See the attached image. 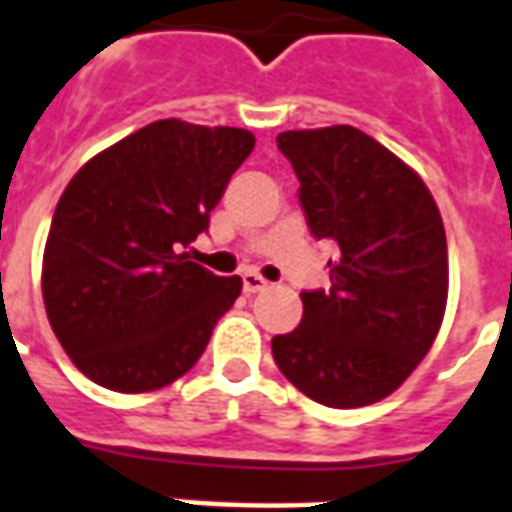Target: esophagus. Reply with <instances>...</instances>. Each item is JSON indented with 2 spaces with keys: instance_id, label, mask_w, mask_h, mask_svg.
<instances>
[{
  "instance_id": "esophagus-1",
  "label": "esophagus",
  "mask_w": 512,
  "mask_h": 512,
  "mask_svg": "<svg viewBox=\"0 0 512 512\" xmlns=\"http://www.w3.org/2000/svg\"><path fill=\"white\" fill-rule=\"evenodd\" d=\"M263 290H268V282L263 279V276L252 274V271L244 274V293L255 295V293H263Z\"/></svg>"
}]
</instances>
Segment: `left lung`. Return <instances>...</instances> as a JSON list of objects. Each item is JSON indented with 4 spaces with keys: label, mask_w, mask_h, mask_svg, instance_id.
<instances>
[{
    "label": "left lung",
    "mask_w": 512,
    "mask_h": 512,
    "mask_svg": "<svg viewBox=\"0 0 512 512\" xmlns=\"http://www.w3.org/2000/svg\"><path fill=\"white\" fill-rule=\"evenodd\" d=\"M276 146L301 181L331 287L301 293L298 328L274 336L279 372L317 404L352 410L391 396L437 339L448 304V238L418 173L350 124L287 130Z\"/></svg>",
    "instance_id": "8db88e82"
}]
</instances>
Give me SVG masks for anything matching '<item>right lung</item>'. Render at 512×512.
<instances>
[{"label":"right lung","instance_id":"1","mask_svg":"<svg viewBox=\"0 0 512 512\" xmlns=\"http://www.w3.org/2000/svg\"><path fill=\"white\" fill-rule=\"evenodd\" d=\"M255 149L238 127L151 121L94 154L56 203L43 252L48 323L108 391H160L187 374L241 295L184 252Z\"/></svg>","mask_w":512,"mask_h":512}]
</instances>
